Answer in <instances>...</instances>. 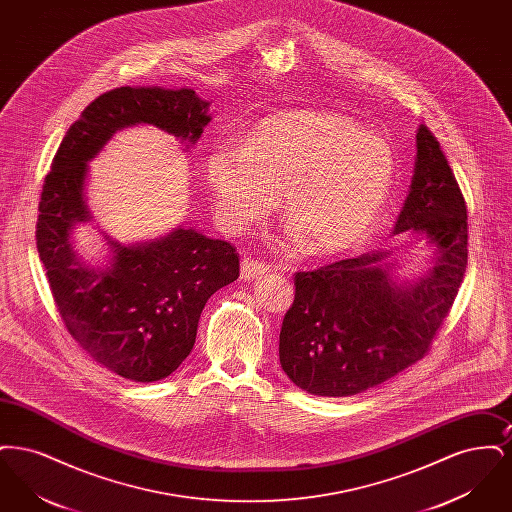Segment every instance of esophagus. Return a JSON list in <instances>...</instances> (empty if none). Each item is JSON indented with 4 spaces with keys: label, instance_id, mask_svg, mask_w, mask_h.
Here are the masks:
<instances>
[{
    "label": "esophagus",
    "instance_id": "1",
    "mask_svg": "<svg viewBox=\"0 0 512 512\" xmlns=\"http://www.w3.org/2000/svg\"><path fill=\"white\" fill-rule=\"evenodd\" d=\"M268 267L263 261H257V259H251V257H245L242 261V278L244 280H253L261 274L267 272Z\"/></svg>",
    "mask_w": 512,
    "mask_h": 512
}]
</instances>
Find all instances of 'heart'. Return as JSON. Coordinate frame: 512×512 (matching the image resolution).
<instances>
[{
    "label": "heart",
    "instance_id": "obj_1",
    "mask_svg": "<svg viewBox=\"0 0 512 512\" xmlns=\"http://www.w3.org/2000/svg\"><path fill=\"white\" fill-rule=\"evenodd\" d=\"M205 176L228 230L267 219L284 192L293 240L334 253L359 244L380 219L395 155L384 138L347 117L297 111L259 122L242 149H215Z\"/></svg>",
    "mask_w": 512,
    "mask_h": 512
}]
</instances>
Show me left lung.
Returning <instances> with one entry per match:
<instances>
[{"instance_id": "8db88e82", "label": "left lung", "mask_w": 512, "mask_h": 512, "mask_svg": "<svg viewBox=\"0 0 512 512\" xmlns=\"http://www.w3.org/2000/svg\"><path fill=\"white\" fill-rule=\"evenodd\" d=\"M411 192L395 234L413 230L439 251L434 270L395 286L384 259L365 253L295 272L280 330V365L293 384L322 397L380 386L422 361L449 315L468 263L463 192L438 138L420 124Z\"/></svg>"}]
</instances>
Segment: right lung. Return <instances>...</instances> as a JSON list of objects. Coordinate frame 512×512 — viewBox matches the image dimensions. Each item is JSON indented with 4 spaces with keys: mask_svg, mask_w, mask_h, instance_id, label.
Wrapping results in <instances>:
<instances>
[{
    "mask_svg": "<svg viewBox=\"0 0 512 512\" xmlns=\"http://www.w3.org/2000/svg\"><path fill=\"white\" fill-rule=\"evenodd\" d=\"M194 90L122 86L94 99L71 124L46 174L36 247L49 290L73 340L99 365L132 382L167 378L194 349L207 299L240 276L236 247L180 228L151 244L109 242L113 265L88 268L69 242L84 203L86 161L124 126L146 122L197 142L211 121Z\"/></svg>",
    "mask_w": 512,
    "mask_h": 512,
    "instance_id": "right-lung-1",
    "label": "right lung"
}]
</instances>
